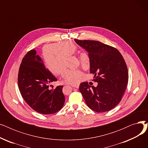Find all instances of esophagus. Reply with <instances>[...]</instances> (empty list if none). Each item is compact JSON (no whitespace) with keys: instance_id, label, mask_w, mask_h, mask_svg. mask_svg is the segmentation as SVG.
I'll return each instance as SVG.
<instances>
[{"instance_id":"1","label":"esophagus","mask_w":148,"mask_h":148,"mask_svg":"<svg viewBox=\"0 0 148 148\" xmlns=\"http://www.w3.org/2000/svg\"><path fill=\"white\" fill-rule=\"evenodd\" d=\"M71 86L75 88H79V84H71Z\"/></svg>"}]
</instances>
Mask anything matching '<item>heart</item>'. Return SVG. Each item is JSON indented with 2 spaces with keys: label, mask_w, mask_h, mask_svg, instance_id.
I'll return each mask as SVG.
<instances>
[{
  "label": "heart",
  "mask_w": 148,
  "mask_h": 148,
  "mask_svg": "<svg viewBox=\"0 0 148 148\" xmlns=\"http://www.w3.org/2000/svg\"><path fill=\"white\" fill-rule=\"evenodd\" d=\"M77 51V46L71 41H60L45 45L42 48L41 56L45 68L53 74L60 73L65 80L71 84H77L85 80V75L77 69L68 68L67 57L73 56ZM80 64L83 69L90 66V58L88 53L83 52L80 56Z\"/></svg>",
  "instance_id": "b5f03b06"
}]
</instances>
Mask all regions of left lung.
Returning a JSON list of instances; mask_svg holds the SVG:
<instances>
[{
  "mask_svg": "<svg viewBox=\"0 0 148 148\" xmlns=\"http://www.w3.org/2000/svg\"><path fill=\"white\" fill-rule=\"evenodd\" d=\"M57 80L45 68L35 50L27 52L20 66L18 84L22 97L31 108L44 114H53L61 109L65 100L63 86L50 89L48 85Z\"/></svg>",
  "mask_w": 148,
  "mask_h": 148,
  "instance_id": "1",
  "label": "left lung"
}]
</instances>
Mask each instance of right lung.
I'll use <instances>...</instances> for the list:
<instances>
[{
	"label": "right lung",
	"instance_id": "add662e5",
	"mask_svg": "<svg viewBox=\"0 0 148 148\" xmlns=\"http://www.w3.org/2000/svg\"><path fill=\"white\" fill-rule=\"evenodd\" d=\"M74 41L88 52L90 73L98 83L92 88L88 82L80 84L79 90L85 102L98 113L111 110L120 103L128 81V68L122 54L113 47L97 41Z\"/></svg>",
	"mask_w": 148,
	"mask_h": 148
}]
</instances>
